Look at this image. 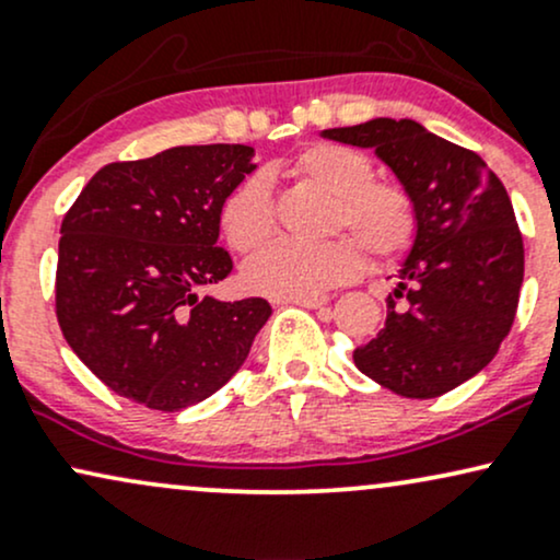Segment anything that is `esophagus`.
I'll list each match as a JSON object with an SVG mask.
<instances>
[{
    "mask_svg": "<svg viewBox=\"0 0 560 560\" xmlns=\"http://www.w3.org/2000/svg\"><path fill=\"white\" fill-rule=\"evenodd\" d=\"M294 302V305L300 307H307V311H318V307H324L329 298H324V294H313V298H298V300H289Z\"/></svg>",
    "mask_w": 560,
    "mask_h": 560,
    "instance_id": "esophagus-1",
    "label": "esophagus"
}]
</instances>
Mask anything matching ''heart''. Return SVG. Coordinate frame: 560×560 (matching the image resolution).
Masks as SVG:
<instances>
[{"label":"heart","mask_w":560,"mask_h":560,"mask_svg":"<svg viewBox=\"0 0 560 560\" xmlns=\"http://www.w3.org/2000/svg\"><path fill=\"white\" fill-rule=\"evenodd\" d=\"M294 176L331 195L326 229H350L371 255L387 260L400 255L416 234V210L408 191L397 184L374 182V163L342 144H313L292 160ZM221 231L236 253L260 249L276 231L271 184L262 173L242 178L221 205ZM363 271V249L352 236L329 242H279L249 260L242 281L266 298H313L345 284Z\"/></svg>","instance_id":"b5f03b06"}]
</instances>
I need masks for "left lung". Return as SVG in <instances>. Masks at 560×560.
I'll list each match as a JSON object with an SVG mask.
<instances>
[{"label": "left lung", "instance_id": "left-lung-1", "mask_svg": "<svg viewBox=\"0 0 560 560\" xmlns=\"http://www.w3.org/2000/svg\"><path fill=\"white\" fill-rule=\"evenodd\" d=\"M320 137L374 150L416 210L384 329L358 347L355 365L395 395H445L498 355L516 316L524 242L511 197L477 152L416 120L374 118Z\"/></svg>", "mask_w": 560, "mask_h": 560}]
</instances>
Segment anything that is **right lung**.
Segmentation results:
<instances>
[{
  "instance_id": "add662e5",
  "label": "right lung",
  "mask_w": 560,
  "mask_h": 560,
  "mask_svg": "<svg viewBox=\"0 0 560 560\" xmlns=\"http://www.w3.org/2000/svg\"><path fill=\"white\" fill-rule=\"evenodd\" d=\"M253 158L247 144H191L110 163L62 218L57 320L115 395L173 413L213 395L247 361L271 305L199 292L234 268L218 247V215L258 168Z\"/></svg>"
}]
</instances>
